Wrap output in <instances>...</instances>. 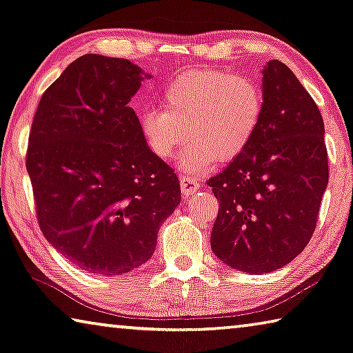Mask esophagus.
<instances>
[{
  "instance_id": "1",
  "label": "esophagus",
  "mask_w": 353,
  "mask_h": 353,
  "mask_svg": "<svg viewBox=\"0 0 353 353\" xmlns=\"http://www.w3.org/2000/svg\"><path fill=\"white\" fill-rule=\"evenodd\" d=\"M181 188H182V193L185 194V196H188V194L198 192L199 183L196 179L192 176H182L181 177Z\"/></svg>"
}]
</instances>
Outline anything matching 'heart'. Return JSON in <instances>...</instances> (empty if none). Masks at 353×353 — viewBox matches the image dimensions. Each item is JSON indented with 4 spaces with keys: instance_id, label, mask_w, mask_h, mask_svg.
Here are the masks:
<instances>
[{
    "instance_id": "heart-1",
    "label": "heart",
    "mask_w": 353,
    "mask_h": 353,
    "mask_svg": "<svg viewBox=\"0 0 353 353\" xmlns=\"http://www.w3.org/2000/svg\"><path fill=\"white\" fill-rule=\"evenodd\" d=\"M163 110L141 114V133L157 159L166 160L183 139L177 159L188 174L228 163L245 152L261 125L264 97L248 77L220 70H188L161 91Z\"/></svg>"
}]
</instances>
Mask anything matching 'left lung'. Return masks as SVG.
Masks as SVG:
<instances>
[{
	"label": "left lung",
	"instance_id": "1",
	"mask_svg": "<svg viewBox=\"0 0 353 353\" xmlns=\"http://www.w3.org/2000/svg\"><path fill=\"white\" fill-rule=\"evenodd\" d=\"M262 97L253 141L207 182L220 201L212 251L251 275L278 270L305 250L328 183L321 111L278 59L262 70Z\"/></svg>",
	"mask_w": 353,
	"mask_h": 353
}]
</instances>
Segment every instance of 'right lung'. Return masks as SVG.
Returning <instances> with one entry per match:
<instances>
[{
  "label": "right lung",
  "mask_w": 353,
  "mask_h": 353,
  "mask_svg": "<svg viewBox=\"0 0 353 353\" xmlns=\"http://www.w3.org/2000/svg\"><path fill=\"white\" fill-rule=\"evenodd\" d=\"M144 78L128 59L80 56L43 92L32 121L26 170L39 226L65 259L96 275L148 262L182 199L128 106Z\"/></svg>",
  "instance_id": "obj_1"
}]
</instances>
